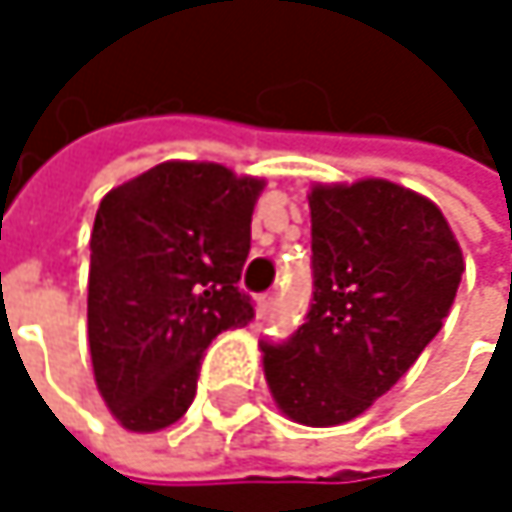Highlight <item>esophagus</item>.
I'll return each mask as SVG.
<instances>
[{
	"instance_id": "34e87169",
	"label": "esophagus",
	"mask_w": 512,
	"mask_h": 512,
	"mask_svg": "<svg viewBox=\"0 0 512 512\" xmlns=\"http://www.w3.org/2000/svg\"><path fill=\"white\" fill-rule=\"evenodd\" d=\"M272 308H275V296H272V293H266V296L257 299V314H260V317H269Z\"/></svg>"
}]
</instances>
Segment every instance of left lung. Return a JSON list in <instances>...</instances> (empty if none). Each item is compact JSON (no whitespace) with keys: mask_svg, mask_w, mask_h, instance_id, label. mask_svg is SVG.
<instances>
[{"mask_svg":"<svg viewBox=\"0 0 512 512\" xmlns=\"http://www.w3.org/2000/svg\"><path fill=\"white\" fill-rule=\"evenodd\" d=\"M305 323L263 341L278 409L308 427L353 421L439 335L462 278L442 210L388 180L314 186Z\"/></svg>","mask_w":512,"mask_h":512,"instance_id":"1","label":"left lung"}]
</instances>
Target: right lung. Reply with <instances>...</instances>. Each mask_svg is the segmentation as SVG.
Here are the masks:
<instances>
[{
  "mask_svg": "<svg viewBox=\"0 0 512 512\" xmlns=\"http://www.w3.org/2000/svg\"><path fill=\"white\" fill-rule=\"evenodd\" d=\"M263 180L216 162H162L97 210L88 272V344L97 388L133 433L189 409L204 350L249 326L240 290Z\"/></svg>",
  "mask_w": 512,
  "mask_h": 512,
  "instance_id": "add662e5",
  "label": "right lung"
}]
</instances>
